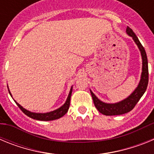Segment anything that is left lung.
Listing matches in <instances>:
<instances>
[{
  "instance_id": "obj_1",
  "label": "left lung",
  "mask_w": 154,
  "mask_h": 154,
  "mask_svg": "<svg viewBox=\"0 0 154 154\" xmlns=\"http://www.w3.org/2000/svg\"><path fill=\"white\" fill-rule=\"evenodd\" d=\"M126 33L128 35L132 37L133 41L135 42L137 45L138 46L139 49L140 51L141 56H142L143 66H142V73H141L140 81L139 82L138 86L137 89L133 91V93L130 96H128L126 99H123L122 101L116 103H106L99 100L95 94L90 90L91 95H92L93 103L96 108L97 109L99 112L106 116H116V115H122V114L126 113L131 111L139 100L142 97L144 92H146L147 88L148 81H149V72H148V62L147 57H146V51L144 48L141 45L140 42L139 41L138 38L135 33L133 32V30L127 27L126 28Z\"/></svg>"
}]
</instances>
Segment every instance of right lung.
<instances>
[{
    "label": "right lung",
    "mask_w": 154,
    "mask_h": 154,
    "mask_svg": "<svg viewBox=\"0 0 154 154\" xmlns=\"http://www.w3.org/2000/svg\"><path fill=\"white\" fill-rule=\"evenodd\" d=\"M72 87L71 88L70 92H69V96H68L67 99H66V101H65V103H64L63 106H62L60 108H58L57 109L54 110V111H51V112H46V113H39V112H30V111H28V110L23 108L21 105L18 104L15 100H14V102H15L16 104L17 105V106L21 109V111H22L25 115H27L28 116H29V117L32 118V119H37V120H41V121L55 120V119H59V118L62 117V116H63L68 112L69 106H70V99H71V96H72ZM9 93H10V95L11 96V93L10 92V91H9Z\"/></svg>",
    "instance_id": "add662e5"
}]
</instances>
